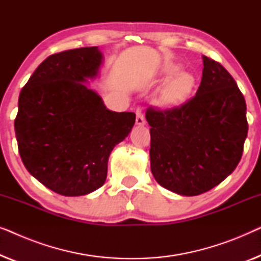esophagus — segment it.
Segmentation results:
<instances>
[{
    "instance_id": "34e87169",
    "label": "esophagus",
    "mask_w": 261,
    "mask_h": 261,
    "mask_svg": "<svg viewBox=\"0 0 261 261\" xmlns=\"http://www.w3.org/2000/svg\"><path fill=\"white\" fill-rule=\"evenodd\" d=\"M135 123H137L138 126H144V124L146 123L144 114H142L141 110H139V109L137 110V119H135Z\"/></svg>"
}]
</instances>
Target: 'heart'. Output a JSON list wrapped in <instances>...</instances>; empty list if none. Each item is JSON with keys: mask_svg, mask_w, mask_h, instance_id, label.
I'll return each instance as SVG.
<instances>
[{"mask_svg": "<svg viewBox=\"0 0 261 261\" xmlns=\"http://www.w3.org/2000/svg\"><path fill=\"white\" fill-rule=\"evenodd\" d=\"M194 74L179 71L170 78L162 90V101L166 105H177L190 95L195 87Z\"/></svg>", "mask_w": 261, "mask_h": 261, "instance_id": "obj_1", "label": "heart"}]
</instances>
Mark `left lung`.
Segmentation results:
<instances>
[{
  "mask_svg": "<svg viewBox=\"0 0 261 261\" xmlns=\"http://www.w3.org/2000/svg\"><path fill=\"white\" fill-rule=\"evenodd\" d=\"M196 95L174 108H148L151 171L167 190L197 196L226 179L240 162L247 138L246 102L229 72L203 56Z\"/></svg>",
  "mask_w": 261,
  "mask_h": 261,
  "instance_id": "left-lung-1",
  "label": "left lung"
}]
</instances>
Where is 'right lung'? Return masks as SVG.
I'll return each instance as SVG.
<instances>
[{
	"label": "right lung",
	"instance_id": "1",
	"mask_svg": "<svg viewBox=\"0 0 261 261\" xmlns=\"http://www.w3.org/2000/svg\"><path fill=\"white\" fill-rule=\"evenodd\" d=\"M103 56L97 46L49 56L19 96L14 127L28 172L49 190L83 196L105 184L113 148L130 133L134 113L107 109L87 87Z\"/></svg>",
	"mask_w": 261,
	"mask_h": 261
}]
</instances>
